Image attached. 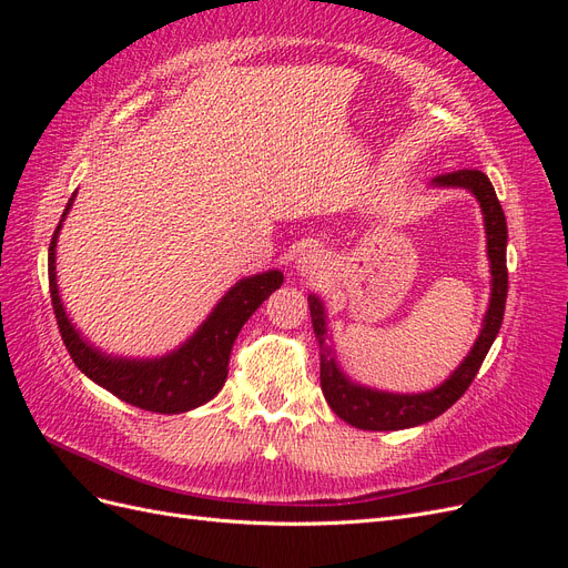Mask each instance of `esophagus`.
Masks as SVG:
<instances>
[{
    "label": "esophagus",
    "instance_id": "obj_1",
    "mask_svg": "<svg viewBox=\"0 0 568 568\" xmlns=\"http://www.w3.org/2000/svg\"><path fill=\"white\" fill-rule=\"evenodd\" d=\"M324 263H326L324 255L317 248H307L298 255L296 270L301 274H305V277H317V274H322V270H324Z\"/></svg>",
    "mask_w": 568,
    "mask_h": 568
}]
</instances>
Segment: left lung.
Masks as SVG:
<instances>
[{"instance_id": "obj_1", "label": "left lung", "mask_w": 568, "mask_h": 568, "mask_svg": "<svg viewBox=\"0 0 568 568\" xmlns=\"http://www.w3.org/2000/svg\"><path fill=\"white\" fill-rule=\"evenodd\" d=\"M434 186H457L469 189L480 203V213L486 222V242H488V261H490V305L488 313L480 324V334L474 343L469 355L462 359V365L445 379L438 388L426 393H386L359 386L351 382L346 374L341 372L329 329H326V315L322 301L311 294L307 305H311L313 329L320 343V384L322 393L329 407L336 415L363 432H398V428L419 426L436 419L445 409L453 407L464 390L474 382L476 372L484 365V359L493 346V341L500 332V324L505 317V301H507V220L500 201H497L495 189L486 173L480 170H455V173H445L434 178Z\"/></svg>"}]
</instances>
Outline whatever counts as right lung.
<instances>
[{
  "label": "right lung",
  "instance_id": "obj_1",
  "mask_svg": "<svg viewBox=\"0 0 568 568\" xmlns=\"http://www.w3.org/2000/svg\"><path fill=\"white\" fill-rule=\"evenodd\" d=\"M73 201L75 194L68 199L49 244V294L61 338L78 369L101 388L111 390L115 398L146 412H161V415H180V412H189L215 398L225 386L230 353L239 332L272 291L282 286L284 274L280 270H267L236 282L220 298L194 336L173 353L151 359L106 355L94 348L90 341H84L73 322L68 320L57 286V239Z\"/></svg>",
  "mask_w": 568,
  "mask_h": 568
}]
</instances>
